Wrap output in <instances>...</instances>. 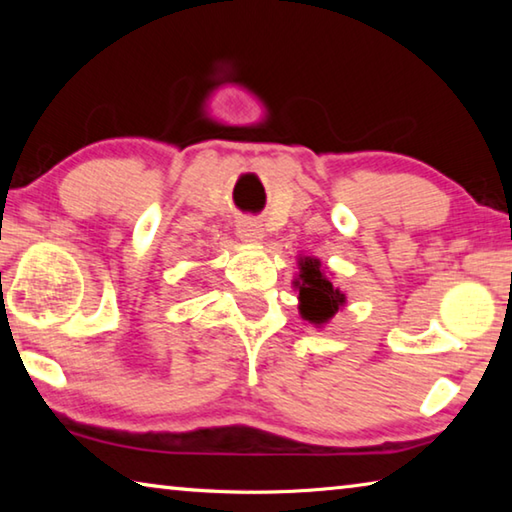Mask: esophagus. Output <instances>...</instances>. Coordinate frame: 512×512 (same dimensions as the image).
<instances>
[{"label":"esophagus","instance_id":"1","mask_svg":"<svg viewBox=\"0 0 512 512\" xmlns=\"http://www.w3.org/2000/svg\"><path fill=\"white\" fill-rule=\"evenodd\" d=\"M237 235L241 241H244V244H262L264 230H262V225L255 221H241L237 225Z\"/></svg>","mask_w":512,"mask_h":512}]
</instances>
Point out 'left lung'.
Listing matches in <instances>:
<instances>
[{"instance_id": "1", "label": "left lung", "mask_w": 512, "mask_h": 512, "mask_svg": "<svg viewBox=\"0 0 512 512\" xmlns=\"http://www.w3.org/2000/svg\"><path fill=\"white\" fill-rule=\"evenodd\" d=\"M293 287L298 291V311L302 320L314 327H325L348 302L345 293L332 284V273H327V268L314 255L298 257V273Z\"/></svg>"}]
</instances>
